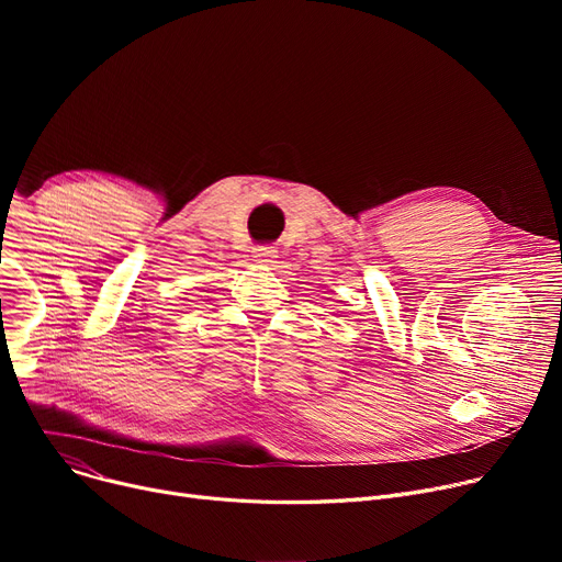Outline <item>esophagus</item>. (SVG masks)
Returning a JSON list of instances; mask_svg holds the SVG:
<instances>
[{
  "mask_svg": "<svg viewBox=\"0 0 562 562\" xmlns=\"http://www.w3.org/2000/svg\"><path fill=\"white\" fill-rule=\"evenodd\" d=\"M255 261L261 263V266H273L276 263V257H278V250H273L271 246H261V248H255Z\"/></svg>",
  "mask_w": 562,
  "mask_h": 562,
  "instance_id": "obj_1",
  "label": "esophagus"
}]
</instances>
